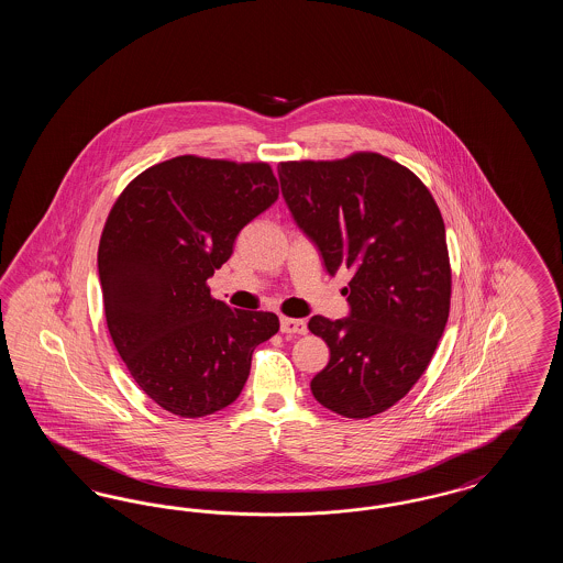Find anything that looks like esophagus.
<instances>
[{"mask_svg": "<svg viewBox=\"0 0 563 563\" xmlns=\"http://www.w3.org/2000/svg\"><path fill=\"white\" fill-rule=\"evenodd\" d=\"M280 331L287 333V335H303L308 331V324L301 319H289V317H283L280 319Z\"/></svg>", "mask_w": 563, "mask_h": 563, "instance_id": "34e87169", "label": "esophagus"}]
</instances>
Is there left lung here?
<instances>
[{
  "label": "left lung",
  "instance_id": "obj_1",
  "mask_svg": "<svg viewBox=\"0 0 563 563\" xmlns=\"http://www.w3.org/2000/svg\"><path fill=\"white\" fill-rule=\"evenodd\" d=\"M278 179L327 272H354L349 319L308 322L331 350L312 395L344 418H372L413 388L443 335L452 297L443 217L409 168L374 152L280 162Z\"/></svg>",
  "mask_w": 563,
  "mask_h": 563
}]
</instances>
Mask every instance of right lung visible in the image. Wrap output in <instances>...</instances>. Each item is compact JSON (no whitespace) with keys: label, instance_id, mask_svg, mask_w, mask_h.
Segmentation results:
<instances>
[{"label":"right lung","instance_id":"add662e5","mask_svg":"<svg viewBox=\"0 0 563 563\" xmlns=\"http://www.w3.org/2000/svg\"><path fill=\"white\" fill-rule=\"evenodd\" d=\"M276 198L268 162L177 156L136 175L109 211L97 257L109 335L139 388L179 418L236 401L253 350L280 327L207 285Z\"/></svg>","mask_w":563,"mask_h":563}]
</instances>
